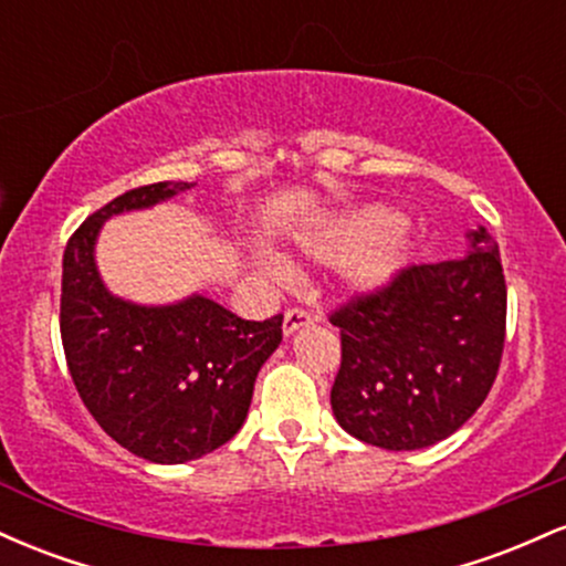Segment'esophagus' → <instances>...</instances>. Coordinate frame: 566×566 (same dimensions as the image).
I'll list each match as a JSON object with an SVG mask.
<instances>
[{"instance_id":"1","label":"esophagus","mask_w":566,"mask_h":566,"mask_svg":"<svg viewBox=\"0 0 566 566\" xmlns=\"http://www.w3.org/2000/svg\"><path fill=\"white\" fill-rule=\"evenodd\" d=\"M311 322H314V316H311L305 308H297V305H295V308H287V311H284V324H282L284 335H292L295 329L308 327Z\"/></svg>"}]
</instances>
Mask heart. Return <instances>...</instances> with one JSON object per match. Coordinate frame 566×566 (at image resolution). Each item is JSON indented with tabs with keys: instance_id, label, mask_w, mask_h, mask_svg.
<instances>
[{
	"instance_id": "b5f03b06",
	"label": "heart",
	"mask_w": 566,
	"mask_h": 566,
	"mask_svg": "<svg viewBox=\"0 0 566 566\" xmlns=\"http://www.w3.org/2000/svg\"><path fill=\"white\" fill-rule=\"evenodd\" d=\"M311 250L322 261H350V279L359 290H375L391 282L396 271L405 263V229L386 207H367L354 212L346 220L322 233ZM269 271L276 279L287 276L282 263H269Z\"/></svg>"
}]
</instances>
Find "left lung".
<instances>
[{"mask_svg": "<svg viewBox=\"0 0 566 566\" xmlns=\"http://www.w3.org/2000/svg\"><path fill=\"white\" fill-rule=\"evenodd\" d=\"M469 255L412 263L382 287L329 311L340 327L333 412L350 437L420 450L482 407L505 346V276L497 242L471 233Z\"/></svg>", "mask_w": 566, "mask_h": 566, "instance_id": "1", "label": "left lung"}]
</instances>
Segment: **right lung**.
<instances>
[{"label": "right lung", "mask_w": 566, "mask_h": 566, "mask_svg": "<svg viewBox=\"0 0 566 566\" xmlns=\"http://www.w3.org/2000/svg\"><path fill=\"white\" fill-rule=\"evenodd\" d=\"M191 184L125 191L71 233L63 252L61 340L80 399L116 444L151 463H186L233 439L258 369L282 343V314L250 322L210 297L143 308L108 295L93 244L106 218Z\"/></svg>", "instance_id": "add662e5"}]
</instances>
